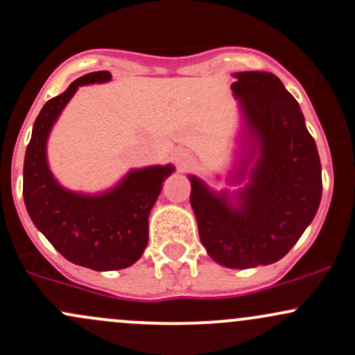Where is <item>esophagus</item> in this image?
I'll return each mask as SVG.
<instances>
[{
    "instance_id": "esophagus-1",
    "label": "esophagus",
    "mask_w": 355,
    "mask_h": 355,
    "mask_svg": "<svg viewBox=\"0 0 355 355\" xmlns=\"http://www.w3.org/2000/svg\"><path fill=\"white\" fill-rule=\"evenodd\" d=\"M173 159H175V163H177V165L180 166V168L189 166L190 162H192L190 155H187V153H185V151H177V153H175Z\"/></svg>"
}]
</instances>
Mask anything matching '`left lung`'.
<instances>
[{"label": "left lung", "instance_id": "1", "mask_svg": "<svg viewBox=\"0 0 355 355\" xmlns=\"http://www.w3.org/2000/svg\"><path fill=\"white\" fill-rule=\"evenodd\" d=\"M234 78L231 89L259 144V158L236 207L225 192L214 193L196 177H190V204L211 259L250 268L281 260L313 221L322 200V163L300 103L275 74L243 71ZM253 155L255 148L240 180Z\"/></svg>", "mask_w": 355, "mask_h": 355}]
</instances>
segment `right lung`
<instances>
[{
	"label": "right lung",
	"instance_id": "right-lung-1",
	"mask_svg": "<svg viewBox=\"0 0 355 355\" xmlns=\"http://www.w3.org/2000/svg\"><path fill=\"white\" fill-rule=\"evenodd\" d=\"M109 71L85 74L51 98L35 119L24 163V199L37 230L64 259L93 270L132 266L148 245V216L173 166L132 170L114 190L81 196L62 189L47 166L52 124L78 87L109 81Z\"/></svg>",
	"mask_w": 355,
	"mask_h": 355
}]
</instances>
